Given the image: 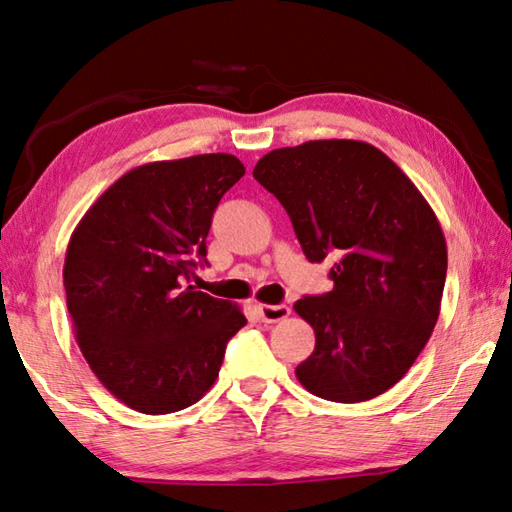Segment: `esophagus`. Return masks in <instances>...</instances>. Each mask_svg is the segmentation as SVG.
Wrapping results in <instances>:
<instances>
[{"mask_svg":"<svg viewBox=\"0 0 512 512\" xmlns=\"http://www.w3.org/2000/svg\"><path fill=\"white\" fill-rule=\"evenodd\" d=\"M258 314L265 323H278L289 316L287 305H258Z\"/></svg>","mask_w":512,"mask_h":512,"instance_id":"34e87169","label":"esophagus"}]
</instances>
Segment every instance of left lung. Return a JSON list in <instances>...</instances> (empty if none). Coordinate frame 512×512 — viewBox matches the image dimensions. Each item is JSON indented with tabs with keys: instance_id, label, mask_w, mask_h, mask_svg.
<instances>
[{
	"instance_id": "1",
	"label": "left lung",
	"mask_w": 512,
	"mask_h": 512,
	"mask_svg": "<svg viewBox=\"0 0 512 512\" xmlns=\"http://www.w3.org/2000/svg\"><path fill=\"white\" fill-rule=\"evenodd\" d=\"M254 178L285 207L307 260L336 258L332 292L294 303L316 334L296 379L327 401L379 397L437 325L448 249L435 211L383 151L359 140L274 149Z\"/></svg>"
}]
</instances>
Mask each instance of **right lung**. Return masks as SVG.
<instances>
[{
  "label": "right lung",
  "mask_w": 512,
  "mask_h": 512,
  "mask_svg": "<svg viewBox=\"0 0 512 512\" xmlns=\"http://www.w3.org/2000/svg\"><path fill=\"white\" fill-rule=\"evenodd\" d=\"M245 176L229 153L149 162L124 173L71 234L64 289L86 363L115 399L169 414L205 397L238 305L187 285L207 263L220 198Z\"/></svg>",
  "instance_id": "add662e5"
}]
</instances>
